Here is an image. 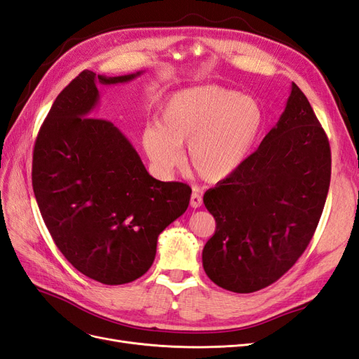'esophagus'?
<instances>
[{
	"instance_id": "34e87169",
	"label": "esophagus",
	"mask_w": 359,
	"mask_h": 359,
	"mask_svg": "<svg viewBox=\"0 0 359 359\" xmlns=\"http://www.w3.org/2000/svg\"><path fill=\"white\" fill-rule=\"evenodd\" d=\"M201 205H202V196L199 193H193L190 198V206L191 208H199Z\"/></svg>"
}]
</instances>
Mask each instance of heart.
Returning a JSON list of instances; mask_svg holds the SVG:
<instances>
[{"mask_svg": "<svg viewBox=\"0 0 359 359\" xmlns=\"http://www.w3.org/2000/svg\"><path fill=\"white\" fill-rule=\"evenodd\" d=\"M265 127V111L255 97L219 85L194 86L163 103L158 124L144 128L142 148L154 170L169 177L187 145L191 169L220 182L240 169Z\"/></svg>", "mask_w": 359, "mask_h": 359, "instance_id": "b5f03b06", "label": "heart"}]
</instances>
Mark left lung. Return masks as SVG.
<instances>
[{
	"label": "left lung",
	"mask_w": 359,
	"mask_h": 359,
	"mask_svg": "<svg viewBox=\"0 0 359 359\" xmlns=\"http://www.w3.org/2000/svg\"><path fill=\"white\" fill-rule=\"evenodd\" d=\"M331 180L328 137L292 82L286 107L233 175L206 190L215 219L202 264L217 286L250 293L274 283L307 248Z\"/></svg>",
	"instance_id": "left-lung-1"
}]
</instances>
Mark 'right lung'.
Listing matches in <instances>:
<instances>
[{
	"label": "right lung",
	"mask_w": 359,
	"mask_h": 359,
	"mask_svg": "<svg viewBox=\"0 0 359 359\" xmlns=\"http://www.w3.org/2000/svg\"><path fill=\"white\" fill-rule=\"evenodd\" d=\"M140 74L83 70L53 102L32 154V189L52 240L79 273L103 285L147 273L158 235L186 212L191 194L187 184L151 177L121 130L93 118L97 85Z\"/></svg>",
	"instance_id": "obj_1"
}]
</instances>
